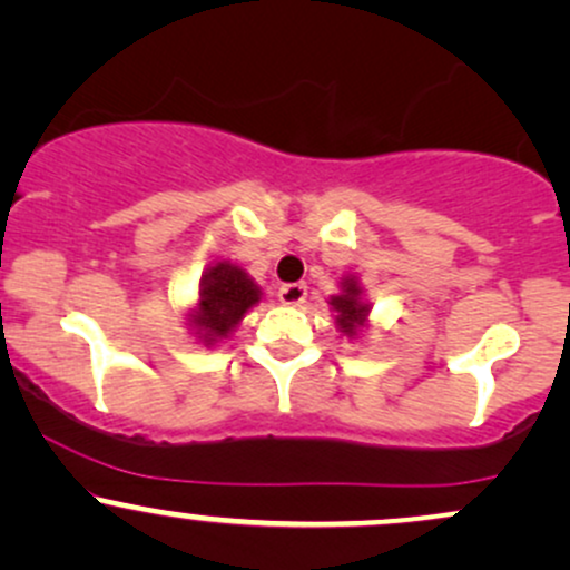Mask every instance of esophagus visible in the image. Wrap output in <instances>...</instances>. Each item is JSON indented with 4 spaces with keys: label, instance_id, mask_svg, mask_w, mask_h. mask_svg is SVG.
<instances>
[{
    "label": "esophagus",
    "instance_id": "esophagus-1",
    "mask_svg": "<svg viewBox=\"0 0 570 570\" xmlns=\"http://www.w3.org/2000/svg\"><path fill=\"white\" fill-rule=\"evenodd\" d=\"M305 297H307V286L305 284H284L278 289V299L284 305H303L305 303Z\"/></svg>",
    "mask_w": 570,
    "mask_h": 570
}]
</instances>
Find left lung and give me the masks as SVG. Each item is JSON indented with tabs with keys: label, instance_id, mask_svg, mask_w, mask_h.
Returning a JSON list of instances; mask_svg holds the SVG:
<instances>
[{
	"label": "left lung",
	"instance_id": "left-lung-1",
	"mask_svg": "<svg viewBox=\"0 0 570 570\" xmlns=\"http://www.w3.org/2000/svg\"><path fill=\"white\" fill-rule=\"evenodd\" d=\"M332 307L337 313V326L343 335L356 337L364 322H367L370 305L362 303V286L356 284V278L343 281V294L332 297Z\"/></svg>",
	"mask_w": 570,
	"mask_h": 570
}]
</instances>
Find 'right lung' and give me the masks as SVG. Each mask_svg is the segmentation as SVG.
Instances as JSON below:
<instances>
[{
	"label": "right lung",
	"instance_id": "right-lung-1",
	"mask_svg": "<svg viewBox=\"0 0 570 570\" xmlns=\"http://www.w3.org/2000/svg\"><path fill=\"white\" fill-rule=\"evenodd\" d=\"M259 303V286L233 263H217L200 278V299L193 326L203 343L214 345L238 326L244 313Z\"/></svg>",
	"mask_w": 570,
	"mask_h": 570
}]
</instances>
